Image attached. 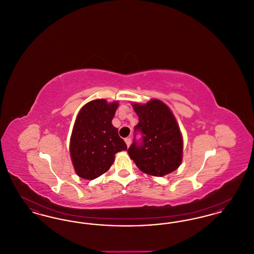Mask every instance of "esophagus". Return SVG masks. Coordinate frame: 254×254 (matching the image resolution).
<instances>
[{"label": "esophagus", "mask_w": 254, "mask_h": 254, "mask_svg": "<svg viewBox=\"0 0 254 254\" xmlns=\"http://www.w3.org/2000/svg\"><path fill=\"white\" fill-rule=\"evenodd\" d=\"M125 142H126V144H127V146H129L130 144H131V139H130L129 137H127V138H126V139H125Z\"/></svg>", "instance_id": "34e87169"}]
</instances>
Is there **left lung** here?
I'll return each instance as SVG.
<instances>
[{
  "label": "left lung",
  "mask_w": 254,
  "mask_h": 254,
  "mask_svg": "<svg viewBox=\"0 0 254 254\" xmlns=\"http://www.w3.org/2000/svg\"><path fill=\"white\" fill-rule=\"evenodd\" d=\"M132 106L139 118L134 133L141 132L142 141L134 138L128 155L138 169L152 176L162 177L176 170L183 159V137L170 109L157 99Z\"/></svg>",
  "instance_id": "left-lung-1"
}]
</instances>
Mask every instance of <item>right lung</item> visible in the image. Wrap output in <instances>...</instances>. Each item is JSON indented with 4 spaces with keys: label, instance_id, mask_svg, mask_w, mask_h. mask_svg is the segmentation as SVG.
Instances as JSON below:
<instances>
[{
    "label": "right lung",
    "instance_id": "1",
    "mask_svg": "<svg viewBox=\"0 0 254 254\" xmlns=\"http://www.w3.org/2000/svg\"><path fill=\"white\" fill-rule=\"evenodd\" d=\"M119 104L105 99L88 102L77 115L70 137L69 151L77 175L93 180L107 172L115 154L127 147L113 127L112 119Z\"/></svg>",
    "mask_w": 254,
    "mask_h": 254
}]
</instances>
